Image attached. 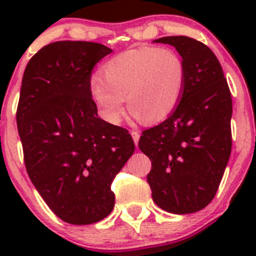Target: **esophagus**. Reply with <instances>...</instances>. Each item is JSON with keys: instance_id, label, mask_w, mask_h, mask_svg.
Here are the masks:
<instances>
[{"instance_id": "obj_1", "label": "esophagus", "mask_w": 256, "mask_h": 256, "mask_svg": "<svg viewBox=\"0 0 256 256\" xmlns=\"http://www.w3.org/2000/svg\"><path fill=\"white\" fill-rule=\"evenodd\" d=\"M130 134H132V138H133V141H134V144H138L140 133L137 132V130H132V132H130Z\"/></svg>"}]
</instances>
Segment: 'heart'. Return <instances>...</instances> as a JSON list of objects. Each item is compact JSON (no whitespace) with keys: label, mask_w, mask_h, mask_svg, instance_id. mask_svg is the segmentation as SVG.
Returning <instances> with one entry per match:
<instances>
[{"label":"heart","mask_w":256,"mask_h":256,"mask_svg":"<svg viewBox=\"0 0 256 256\" xmlns=\"http://www.w3.org/2000/svg\"><path fill=\"white\" fill-rule=\"evenodd\" d=\"M92 76L90 91L106 120L120 123L126 98L132 112L146 124L164 120L180 104L186 84V66L170 48L144 46L114 56Z\"/></svg>","instance_id":"heart-1"}]
</instances>
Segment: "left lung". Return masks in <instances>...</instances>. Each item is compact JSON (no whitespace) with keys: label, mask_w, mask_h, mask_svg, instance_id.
<instances>
[{"label":"left lung","mask_w":256,"mask_h":256,"mask_svg":"<svg viewBox=\"0 0 256 256\" xmlns=\"http://www.w3.org/2000/svg\"><path fill=\"white\" fill-rule=\"evenodd\" d=\"M176 47L186 84L173 112L142 132L138 148L151 160L152 200L173 214L204 209L218 191L232 148V97L214 52L194 38L155 40Z\"/></svg>","instance_id":"obj_1"}]
</instances>
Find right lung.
<instances>
[{"mask_svg": "<svg viewBox=\"0 0 256 256\" xmlns=\"http://www.w3.org/2000/svg\"><path fill=\"white\" fill-rule=\"evenodd\" d=\"M112 48L58 40L42 47L22 76L16 123L32 183L70 224H92L114 209L110 186L133 151L128 130L97 115L92 69Z\"/></svg>", "mask_w": 256, "mask_h": 256, "instance_id": "right-lung-1", "label": "right lung"}]
</instances>
